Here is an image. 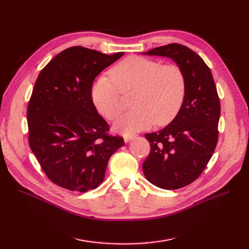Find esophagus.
Listing matches in <instances>:
<instances>
[{
  "label": "esophagus",
  "instance_id": "1",
  "mask_svg": "<svg viewBox=\"0 0 249 249\" xmlns=\"http://www.w3.org/2000/svg\"><path fill=\"white\" fill-rule=\"evenodd\" d=\"M134 138H135V135H124V140L125 143L131 141Z\"/></svg>",
  "mask_w": 249,
  "mask_h": 249
}]
</instances>
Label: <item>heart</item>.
<instances>
[{
    "mask_svg": "<svg viewBox=\"0 0 249 249\" xmlns=\"http://www.w3.org/2000/svg\"><path fill=\"white\" fill-rule=\"evenodd\" d=\"M108 74H101L91 87V100L99 113L107 119L116 118L123 111L120 93L136 90L132 106L114 124L115 130L130 134L145 130L155 123L165 125L182 107L186 93L184 72L178 65L139 56L125 58Z\"/></svg>",
    "mask_w": 249,
    "mask_h": 249,
    "instance_id": "b5f03b06",
    "label": "heart"
}]
</instances>
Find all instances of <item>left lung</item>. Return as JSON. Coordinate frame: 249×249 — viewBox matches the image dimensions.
Listing matches in <instances>:
<instances>
[{
	"mask_svg": "<svg viewBox=\"0 0 249 249\" xmlns=\"http://www.w3.org/2000/svg\"><path fill=\"white\" fill-rule=\"evenodd\" d=\"M142 54L172 59L185 76L182 107L164 129L145 134L150 153L142 164L148 182L162 189H179L196 179L213 156L218 140L219 97L208 65L189 48L170 43Z\"/></svg>",
	"mask_w": 249,
	"mask_h": 249,
	"instance_id": "1",
	"label": "left lung"
}]
</instances>
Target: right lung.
<instances>
[{
    "label": "right lung",
    "mask_w": 249,
    "mask_h": 249,
    "mask_svg": "<svg viewBox=\"0 0 249 249\" xmlns=\"http://www.w3.org/2000/svg\"><path fill=\"white\" fill-rule=\"evenodd\" d=\"M124 53L69 48L43 67L29 102V144L53 183L71 191L99 187L110 157L124 146L91 100L97 74Z\"/></svg>",
    "instance_id": "right-lung-1"
}]
</instances>
